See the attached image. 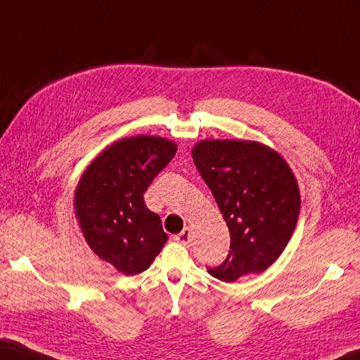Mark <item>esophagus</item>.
Wrapping results in <instances>:
<instances>
[{
    "label": "esophagus",
    "instance_id": "obj_1",
    "mask_svg": "<svg viewBox=\"0 0 360 360\" xmlns=\"http://www.w3.org/2000/svg\"><path fill=\"white\" fill-rule=\"evenodd\" d=\"M174 240L178 241V243H181L182 246H191V243H192V231H191V229L186 227L184 230L181 231L179 235L174 236Z\"/></svg>",
    "mask_w": 360,
    "mask_h": 360
}]
</instances>
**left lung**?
Here are the masks:
<instances>
[{
	"label": "left lung",
	"mask_w": 360,
	"mask_h": 360,
	"mask_svg": "<svg viewBox=\"0 0 360 360\" xmlns=\"http://www.w3.org/2000/svg\"><path fill=\"white\" fill-rule=\"evenodd\" d=\"M192 157L230 231L227 259L210 275L233 283L265 271L288 246L300 212L288 162L265 144L240 139H205Z\"/></svg>",
	"instance_id": "obj_1"
}]
</instances>
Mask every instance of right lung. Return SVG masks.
Returning <instances> with one entry per match:
<instances>
[{
  "label": "right lung",
  "instance_id": "1",
  "mask_svg": "<svg viewBox=\"0 0 360 360\" xmlns=\"http://www.w3.org/2000/svg\"><path fill=\"white\" fill-rule=\"evenodd\" d=\"M167 138H124L105 149L79 181L75 208L90 249L124 275L148 270L168 236L144 192L176 154Z\"/></svg>",
  "mask_w": 360,
  "mask_h": 360
}]
</instances>
